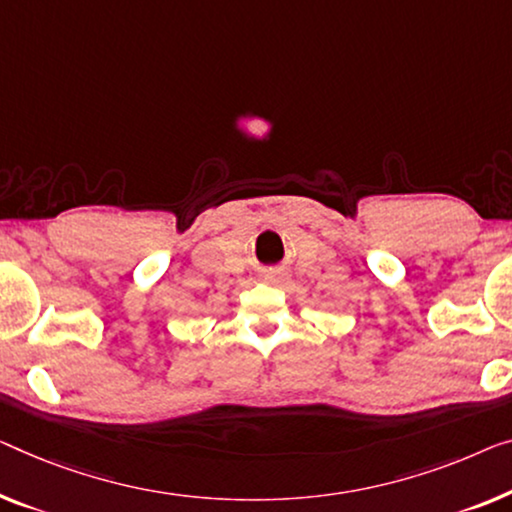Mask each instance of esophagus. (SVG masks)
I'll return each instance as SVG.
<instances>
[{"mask_svg": "<svg viewBox=\"0 0 512 512\" xmlns=\"http://www.w3.org/2000/svg\"><path fill=\"white\" fill-rule=\"evenodd\" d=\"M282 276H280V273H269V276H266V280H269V282H278Z\"/></svg>", "mask_w": 512, "mask_h": 512, "instance_id": "obj_1", "label": "esophagus"}]
</instances>
